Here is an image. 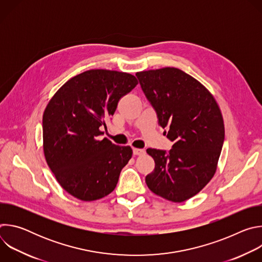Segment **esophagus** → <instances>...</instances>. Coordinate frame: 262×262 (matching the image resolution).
<instances>
[{
  "instance_id": "esophagus-1",
  "label": "esophagus",
  "mask_w": 262,
  "mask_h": 262,
  "mask_svg": "<svg viewBox=\"0 0 262 262\" xmlns=\"http://www.w3.org/2000/svg\"><path fill=\"white\" fill-rule=\"evenodd\" d=\"M133 152H134V156H143V155H145L144 149H140V148H134Z\"/></svg>"
}]
</instances>
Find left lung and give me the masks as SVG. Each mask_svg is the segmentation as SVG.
Instances as JSON below:
<instances>
[{
  "instance_id": "1",
  "label": "left lung",
  "mask_w": 262,
  "mask_h": 262,
  "mask_svg": "<svg viewBox=\"0 0 262 262\" xmlns=\"http://www.w3.org/2000/svg\"><path fill=\"white\" fill-rule=\"evenodd\" d=\"M155 107L159 124L168 128L169 154L147 149L155 169L145 178L151 192L172 202L197 195L211 180L225 136L224 120L213 95L198 80L175 67L136 73Z\"/></svg>"
}]
</instances>
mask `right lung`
<instances>
[{
	"label": "right lung",
	"instance_id": "right-lung-1",
	"mask_svg": "<svg viewBox=\"0 0 262 262\" xmlns=\"http://www.w3.org/2000/svg\"><path fill=\"white\" fill-rule=\"evenodd\" d=\"M137 84L127 72L91 69L68 80L50 99L42 117L43 154L71 196L90 202L115 190L133 149L99 140L100 126Z\"/></svg>",
	"mask_w": 262,
	"mask_h": 262
}]
</instances>
